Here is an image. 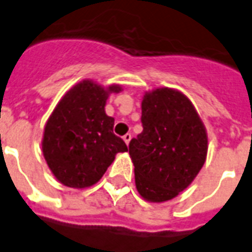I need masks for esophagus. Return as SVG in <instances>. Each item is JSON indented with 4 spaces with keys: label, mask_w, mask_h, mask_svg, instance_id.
I'll return each instance as SVG.
<instances>
[{
    "label": "esophagus",
    "mask_w": 252,
    "mask_h": 252,
    "mask_svg": "<svg viewBox=\"0 0 252 252\" xmlns=\"http://www.w3.org/2000/svg\"><path fill=\"white\" fill-rule=\"evenodd\" d=\"M130 138H132V134H130V133H126V134H124V136H123V140H124V141H126V145H128V144H129Z\"/></svg>",
    "instance_id": "esophagus-1"
}]
</instances>
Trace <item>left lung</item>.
Masks as SVG:
<instances>
[{"instance_id": "obj_1", "label": "left lung", "mask_w": 252, "mask_h": 252, "mask_svg": "<svg viewBox=\"0 0 252 252\" xmlns=\"http://www.w3.org/2000/svg\"><path fill=\"white\" fill-rule=\"evenodd\" d=\"M142 132L129 142L138 193L148 201L174 199L203 167L207 130L191 100L180 91L159 87L144 95Z\"/></svg>"}]
</instances>
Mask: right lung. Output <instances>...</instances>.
Instances as JSON below:
<instances>
[{"instance_id": "add662e5", "label": "right lung", "mask_w": 252, "mask_h": 252, "mask_svg": "<svg viewBox=\"0 0 252 252\" xmlns=\"http://www.w3.org/2000/svg\"><path fill=\"white\" fill-rule=\"evenodd\" d=\"M122 86L103 87L90 80L73 86L55 107L45 124L41 149L49 170L66 187L95 184L126 142L114 133L115 119L104 106L111 93Z\"/></svg>"}]
</instances>
